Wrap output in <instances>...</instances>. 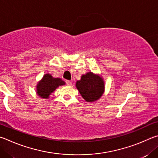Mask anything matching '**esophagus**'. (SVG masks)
I'll use <instances>...</instances> for the list:
<instances>
[{"instance_id":"1","label":"esophagus","mask_w":158,"mask_h":158,"mask_svg":"<svg viewBox=\"0 0 158 158\" xmlns=\"http://www.w3.org/2000/svg\"><path fill=\"white\" fill-rule=\"evenodd\" d=\"M66 85H68V86H71V85H72V82L70 81H66Z\"/></svg>"}]
</instances>
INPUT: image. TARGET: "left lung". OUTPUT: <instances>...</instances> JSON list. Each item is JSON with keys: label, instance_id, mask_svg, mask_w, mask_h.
I'll list each match as a JSON object with an SVG mask.
<instances>
[{"label": "left lung", "instance_id": "left-lung-1", "mask_svg": "<svg viewBox=\"0 0 158 158\" xmlns=\"http://www.w3.org/2000/svg\"><path fill=\"white\" fill-rule=\"evenodd\" d=\"M82 97L87 102H94L101 97L105 90L103 78L98 75L88 72L82 75L81 79L76 84Z\"/></svg>", "mask_w": 158, "mask_h": 158}]
</instances>
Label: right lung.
<instances>
[{
	"instance_id": "add662e5",
	"label": "right lung",
	"mask_w": 158,
	"mask_h": 158,
	"mask_svg": "<svg viewBox=\"0 0 158 158\" xmlns=\"http://www.w3.org/2000/svg\"><path fill=\"white\" fill-rule=\"evenodd\" d=\"M64 85L65 82L61 78L53 77L51 74L46 73L37 83V94L41 98H48L51 93L53 92L58 87Z\"/></svg>"
}]
</instances>
